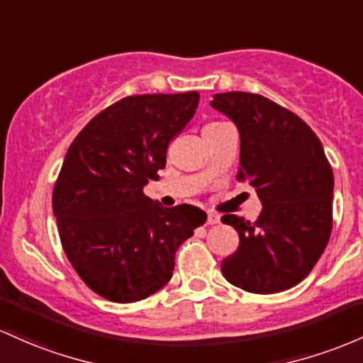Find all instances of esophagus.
Instances as JSON below:
<instances>
[{"label":"esophagus","instance_id":"34e87169","mask_svg":"<svg viewBox=\"0 0 363 363\" xmlns=\"http://www.w3.org/2000/svg\"><path fill=\"white\" fill-rule=\"evenodd\" d=\"M206 224H208V225L220 224V215L215 213V212H208V217H206Z\"/></svg>","mask_w":363,"mask_h":363}]
</instances>
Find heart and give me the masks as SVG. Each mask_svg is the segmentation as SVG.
Returning a JSON list of instances; mask_svg holds the SVG:
<instances>
[{
	"instance_id": "1",
	"label": "heart",
	"mask_w": 363,
	"mask_h": 363,
	"mask_svg": "<svg viewBox=\"0 0 363 363\" xmlns=\"http://www.w3.org/2000/svg\"><path fill=\"white\" fill-rule=\"evenodd\" d=\"M218 123H220V122H212V123H206L205 127H213V125H218Z\"/></svg>"
}]
</instances>
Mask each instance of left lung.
I'll return each mask as SVG.
<instances>
[{
	"mask_svg": "<svg viewBox=\"0 0 363 363\" xmlns=\"http://www.w3.org/2000/svg\"><path fill=\"white\" fill-rule=\"evenodd\" d=\"M212 106L240 130L238 181L262 201L255 222L224 215L240 246L220 269L230 284L270 294L300 284L324 253L333 229L334 175L320 139L298 115L253 93H218Z\"/></svg>",
	"mask_w": 363,
	"mask_h": 363,
	"instance_id": "1",
	"label": "left lung"
}]
</instances>
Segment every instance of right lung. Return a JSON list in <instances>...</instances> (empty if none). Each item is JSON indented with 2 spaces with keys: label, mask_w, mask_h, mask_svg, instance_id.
<instances>
[{
  "label": "right lung",
  "mask_w": 363,
  "mask_h": 363,
  "mask_svg": "<svg viewBox=\"0 0 363 363\" xmlns=\"http://www.w3.org/2000/svg\"><path fill=\"white\" fill-rule=\"evenodd\" d=\"M198 101L196 91L122 98L69 146L53 188L60 241L79 277L106 300L134 303L162 289L177 248L206 222L198 206L165 208L143 193Z\"/></svg>",
  "instance_id": "right-lung-1"
}]
</instances>
